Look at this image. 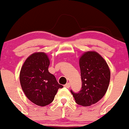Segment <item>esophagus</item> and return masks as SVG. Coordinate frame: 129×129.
I'll use <instances>...</instances> for the list:
<instances>
[{
  "mask_svg": "<svg viewBox=\"0 0 129 129\" xmlns=\"http://www.w3.org/2000/svg\"><path fill=\"white\" fill-rule=\"evenodd\" d=\"M64 86L66 88H69L70 87V83H66V85H64Z\"/></svg>",
  "mask_w": 129,
  "mask_h": 129,
  "instance_id": "esophagus-1",
  "label": "esophagus"
}]
</instances>
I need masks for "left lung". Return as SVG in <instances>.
<instances>
[{
	"label": "left lung",
	"mask_w": 129,
	"mask_h": 129,
	"mask_svg": "<svg viewBox=\"0 0 129 129\" xmlns=\"http://www.w3.org/2000/svg\"><path fill=\"white\" fill-rule=\"evenodd\" d=\"M82 87L78 93L71 90L75 102L83 107L91 106L106 93L110 71L106 61L95 51H86L79 59Z\"/></svg>",
	"instance_id": "1"
}]
</instances>
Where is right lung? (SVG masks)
<instances>
[{"instance_id":"add662e5","label":"right lung","mask_w":129,"mask_h":129,"mask_svg":"<svg viewBox=\"0 0 129 129\" xmlns=\"http://www.w3.org/2000/svg\"><path fill=\"white\" fill-rule=\"evenodd\" d=\"M49 64L50 60L46 53L36 52L25 59L20 71V83L24 94L38 106L51 104L58 89L63 87L48 71Z\"/></svg>"}]
</instances>
